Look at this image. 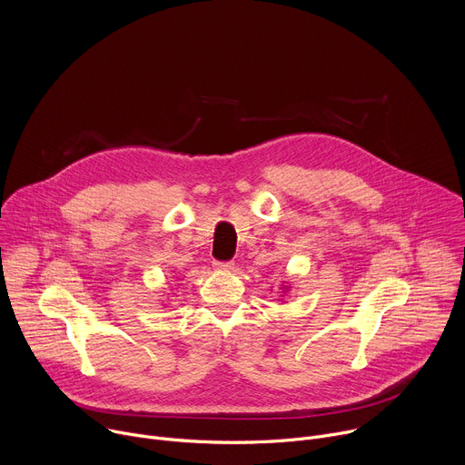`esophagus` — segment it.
Listing matches in <instances>:
<instances>
[{
    "mask_svg": "<svg viewBox=\"0 0 465 465\" xmlns=\"http://www.w3.org/2000/svg\"><path fill=\"white\" fill-rule=\"evenodd\" d=\"M215 267L221 271H232L233 262L232 261H215Z\"/></svg>",
    "mask_w": 465,
    "mask_h": 465,
    "instance_id": "1",
    "label": "esophagus"
}]
</instances>
